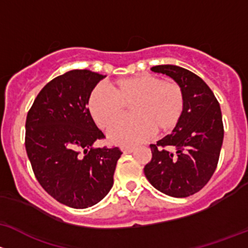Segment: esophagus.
<instances>
[{"mask_svg": "<svg viewBox=\"0 0 248 248\" xmlns=\"http://www.w3.org/2000/svg\"><path fill=\"white\" fill-rule=\"evenodd\" d=\"M122 152L125 153V154H130V153H132L135 150V147H130V145H124V147L121 148Z\"/></svg>", "mask_w": 248, "mask_h": 248, "instance_id": "1", "label": "esophagus"}]
</instances>
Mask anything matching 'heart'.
<instances>
[{
  "label": "heart",
  "mask_w": 248,
  "mask_h": 248,
  "mask_svg": "<svg viewBox=\"0 0 248 248\" xmlns=\"http://www.w3.org/2000/svg\"><path fill=\"white\" fill-rule=\"evenodd\" d=\"M112 93L98 86L88 96V111L95 123L108 129L131 105L134 116L112 125L108 137L121 145H134L153 132L165 135L179 124L185 108V94L175 81H163L152 74L118 78L109 83Z\"/></svg>",
  "instance_id": "1"
}]
</instances>
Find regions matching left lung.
<instances>
[{
	"label": "left lung",
	"mask_w": 248,
	"mask_h": 248,
	"mask_svg": "<svg viewBox=\"0 0 248 248\" xmlns=\"http://www.w3.org/2000/svg\"><path fill=\"white\" fill-rule=\"evenodd\" d=\"M154 73L166 74L185 94L179 124L156 144L144 174L156 190L184 198L202 190L217 167L223 142V123L217 99L203 80L178 65H156Z\"/></svg>",
	"instance_id": "8db88e82"
}]
</instances>
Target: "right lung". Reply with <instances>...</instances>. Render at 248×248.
<instances>
[{
  "label": "right lung",
  "mask_w": 248,
  "mask_h": 248,
  "mask_svg": "<svg viewBox=\"0 0 248 248\" xmlns=\"http://www.w3.org/2000/svg\"><path fill=\"white\" fill-rule=\"evenodd\" d=\"M104 78L87 69L57 76L27 113L25 147L35 178L51 197L70 208H88L105 197L123 154L118 147L93 148L105 136L87 104Z\"/></svg>",
  "instance_id": "right-lung-1"
}]
</instances>
